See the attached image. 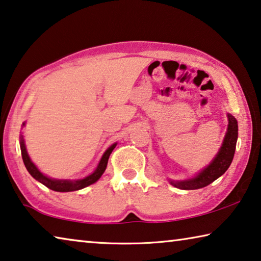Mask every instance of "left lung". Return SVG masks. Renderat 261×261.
<instances>
[{"label": "left lung", "mask_w": 261, "mask_h": 261, "mask_svg": "<svg viewBox=\"0 0 261 261\" xmlns=\"http://www.w3.org/2000/svg\"><path fill=\"white\" fill-rule=\"evenodd\" d=\"M228 130L224 136L223 143H222L215 159L211 162V164L201 170V172H199L194 178L180 181L170 180L171 185L180 190L202 189V187H206L209 184L216 180L217 178H220L228 170L233 159L238 138V123L236 118L228 113Z\"/></svg>", "instance_id": "8db88e82"}]
</instances>
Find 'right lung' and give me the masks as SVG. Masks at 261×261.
<instances>
[{
	"mask_svg": "<svg viewBox=\"0 0 261 261\" xmlns=\"http://www.w3.org/2000/svg\"><path fill=\"white\" fill-rule=\"evenodd\" d=\"M25 123H23V126ZM20 151H22V157H23V162L25 164V168L29 171V173L31 176L38 180L39 182H41L42 185H45L48 189L53 190L55 192H72V191H79L82 190L84 187H87L91 184L96 182L98 179L101 177V174L104 173V171L108 166V162H109V157L112 152L113 149L117 146V143H114L111 146L108 150L104 152V155L100 159L99 164L96 168V170L90 174V176L85 177L83 179H77V180H69V179H52L46 177L45 174H42L36 165L33 164V162L31 161V159L29 157V153L27 151V147H25V142L23 139V135H20Z\"/></svg>",
	"mask_w": 261,
	"mask_h": 261,
	"instance_id": "right-lung-1",
	"label": "right lung"
}]
</instances>
